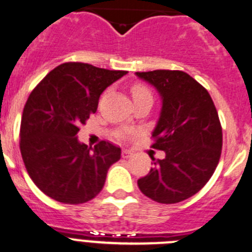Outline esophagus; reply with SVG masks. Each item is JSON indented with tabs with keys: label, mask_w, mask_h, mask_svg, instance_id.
<instances>
[{
	"label": "esophagus",
	"mask_w": 252,
	"mask_h": 252,
	"mask_svg": "<svg viewBox=\"0 0 252 252\" xmlns=\"http://www.w3.org/2000/svg\"><path fill=\"white\" fill-rule=\"evenodd\" d=\"M131 154H133V153H131L129 149H123V151H122V157H123V158H129Z\"/></svg>",
	"instance_id": "34e87169"
}]
</instances>
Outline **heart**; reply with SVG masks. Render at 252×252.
I'll return each instance as SVG.
<instances>
[{"instance_id":"1","label":"heart","mask_w":252,"mask_h":252,"mask_svg":"<svg viewBox=\"0 0 252 252\" xmlns=\"http://www.w3.org/2000/svg\"><path fill=\"white\" fill-rule=\"evenodd\" d=\"M131 95H133V99L143 98V96H152L151 90L147 87H144V85H142V84H135L134 87L131 88Z\"/></svg>"}]
</instances>
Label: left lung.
Instances as JSON below:
<instances>
[{
	"label": "left lung",
	"mask_w": 252,
	"mask_h": 252,
	"mask_svg": "<svg viewBox=\"0 0 252 252\" xmlns=\"http://www.w3.org/2000/svg\"><path fill=\"white\" fill-rule=\"evenodd\" d=\"M151 84L162 99L159 119L152 131L153 148L165 152L164 159L138 180L143 194L159 203L189 198L208 182L222 149V128L207 90L180 70L135 72Z\"/></svg>",
	"instance_id": "1"
}]
</instances>
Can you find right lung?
<instances>
[{
    "label": "right lung",
    "instance_id": "1",
    "mask_svg": "<svg viewBox=\"0 0 252 252\" xmlns=\"http://www.w3.org/2000/svg\"><path fill=\"white\" fill-rule=\"evenodd\" d=\"M126 71L65 63L47 74L24 108L20 149L27 173L46 196L67 205L94 198L121 148L101 140L94 149L78 139L80 124L98 109L106 88Z\"/></svg>",
    "mask_w": 252,
    "mask_h": 252
}]
</instances>
